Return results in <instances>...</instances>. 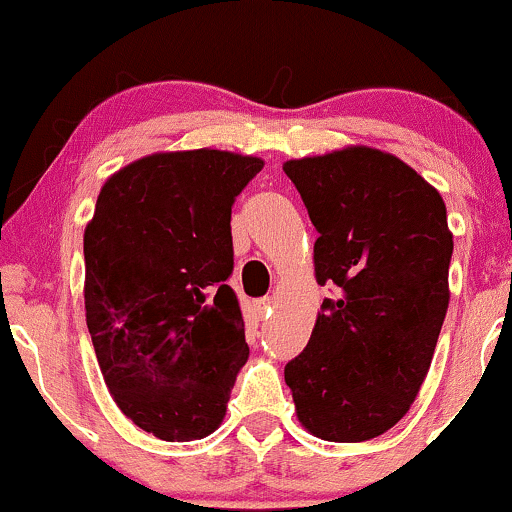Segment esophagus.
Instances as JSON below:
<instances>
[{
	"label": "esophagus",
	"mask_w": 512,
	"mask_h": 512,
	"mask_svg": "<svg viewBox=\"0 0 512 512\" xmlns=\"http://www.w3.org/2000/svg\"><path fill=\"white\" fill-rule=\"evenodd\" d=\"M252 308H255V315L269 317V315H272V308H274V298H269V296L257 298V301L252 303Z\"/></svg>",
	"instance_id": "34e87169"
}]
</instances>
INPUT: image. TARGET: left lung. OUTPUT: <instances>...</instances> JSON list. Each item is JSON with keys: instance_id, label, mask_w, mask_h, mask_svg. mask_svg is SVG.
Returning <instances> with one entry per match:
<instances>
[{"instance_id": "8db88e82", "label": "left lung", "mask_w": 512, "mask_h": 512, "mask_svg": "<svg viewBox=\"0 0 512 512\" xmlns=\"http://www.w3.org/2000/svg\"><path fill=\"white\" fill-rule=\"evenodd\" d=\"M320 238L322 301L310 342L284 368L298 421L332 443H361L407 414L445 313L452 233L436 187L368 146L286 161Z\"/></svg>"}]
</instances>
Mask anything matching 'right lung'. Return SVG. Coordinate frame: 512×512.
<instances>
[{
	"mask_svg": "<svg viewBox=\"0 0 512 512\" xmlns=\"http://www.w3.org/2000/svg\"><path fill=\"white\" fill-rule=\"evenodd\" d=\"M260 158L154 154L117 170L84 233L86 325L122 414L185 443L214 433L248 361L231 207Z\"/></svg>",
	"mask_w": 512,
	"mask_h": 512,
	"instance_id": "right-lung-1",
	"label": "right lung"
}]
</instances>
